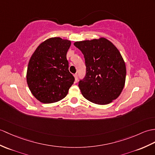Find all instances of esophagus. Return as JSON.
I'll use <instances>...</instances> for the list:
<instances>
[{"mask_svg":"<svg viewBox=\"0 0 155 155\" xmlns=\"http://www.w3.org/2000/svg\"><path fill=\"white\" fill-rule=\"evenodd\" d=\"M74 77L75 81H77V80H78V74H74Z\"/></svg>","mask_w":155,"mask_h":155,"instance_id":"1","label":"esophagus"}]
</instances>
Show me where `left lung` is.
I'll return each mask as SVG.
<instances>
[{
    "instance_id": "1",
    "label": "left lung",
    "mask_w": 155,
    "mask_h": 155,
    "mask_svg": "<svg viewBox=\"0 0 155 155\" xmlns=\"http://www.w3.org/2000/svg\"><path fill=\"white\" fill-rule=\"evenodd\" d=\"M74 46L83 53L85 77L78 82L82 94L100 105L110 104L123 91L126 67L117 48L104 38L76 41Z\"/></svg>"
}]
</instances>
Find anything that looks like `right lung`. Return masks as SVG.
I'll return each mask as SVG.
<instances>
[{"mask_svg":"<svg viewBox=\"0 0 155 155\" xmlns=\"http://www.w3.org/2000/svg\"><path fill=\"white\" fill-rule=\"evenodd\" d=\"M71 44L68 39L49 38L32 54L28 66L26 80L31 94L39 102H56L67 95L74 81L67 59Z\"/></svg>","mask_w":155,"mask_h":155,"instance_id":"obj_1","label":"right lung"}]
</instances>
